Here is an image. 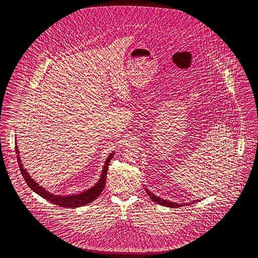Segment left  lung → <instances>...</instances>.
Wrapping results in <instances>:
<instances>
[{
	"label": "left lung",
	"mask_w": 258,
	"mask_h": 258,
	"mask_svg": "<svg viewBox=\"0 0 258 258\" xmlns=\"http://www.w3.org/2000/svg\"><path fill=\"white\" fill-rule=\"evenodd\" d=\"M146 188V187H145ZM146 191H147L148 196L150 197V198L154 201V202H156V203H158V204H160V205H162V206H166V207H170V208H177V207H182V206H184V205H190L191 203H196L197 201H192V202H188V203H184V204H179V203H175V202H170V201H166V200H164V199H161L160 197H157V196H155L154 194H152L151 191H149L147 188H146ZM197 201H199V200H197Z\"/></svg>",
	"instance_id": "1"
}]
</instances>
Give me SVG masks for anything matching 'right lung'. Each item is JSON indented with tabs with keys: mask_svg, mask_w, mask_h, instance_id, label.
<instances>
[{
	"mask_svg": "<svg viewBox=\"0 0 258 258\" xmlns=\"http://www.w3.org/2000/svg\"><path fill=\"white\" fill-rule=\"evenodd\" d=\"M15 152L16 154H19L17 146L15 147ZM114 153L110 154V156H108L107 160L104 163L103 169L100 175V179L98 180V183L95 184L94 186H92L90 189H87L86 191L81 192L79 195H72V196H68V197H62V196H55L53 194H50L47 190H45V188H43L41 185L36 183L31 176L29 175V173L26 171L22 163L21 160L19 159V156H17V160H18V164L20 167V171L22 176L24 177V180L26 181L27 184L29 185V187L31 189H33L36 194L38 196L48 200L51 203L55 204V205H59L61 207H66V208H77V207H81L84 206L88 203L93 202L97 197L100 195V192L103 190V187L105 185V181H106V174L108 170V165L110 162L111 159L113 158Z\"/></svg>",
	"mask_w": 258,
	"mask_h": 258,
	"instance_id": "obj_1",
	"label": "right lung"
}]
</instances>
